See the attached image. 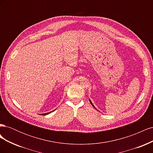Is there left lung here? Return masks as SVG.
<instances>
[{"label": "left lung", "instance_id": "8db88e82", "mask_svg": "<svg viewBox=\"0 0 153 153\" xmlns=\"http://www.w3.org/2000/svg\"><path fill=\"white\" fill-rule=\"evenodd\" d=\"M89 101H90V103H91V105H92V106H93V107H94V108L95 109H96V107H95V106H94V105H93V104H92V101H91V100H90V99H89ZM96 110H97V109H96Z\"/></svg>", "mask_w": 153, "mask_h": 153}]
</instances>
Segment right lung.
Instances as JSON below:
<instances>
[{
    "label": "right lung",
    "instance_id": "obj_1",
    "mask_svg": "<svg viewBox=\"0 0 153 153\" xmlns=\"http://www.w3.org/2000/svg\"><path fill=\"white\" fill-rule=\"evenodd\" d=\"M53 110V111H54ZM52 112H53V111H52ZM52 112H48V113H45V114H41V115H47V114H50V113H51Z\"/></svg>",
    "mask_w": 153,
    "mask_h": 153
}]
</instances>
